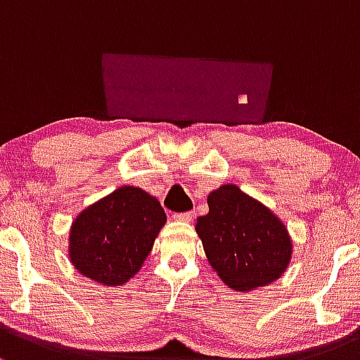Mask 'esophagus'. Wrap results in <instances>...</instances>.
Returning a JSON list of instances; mask_svg holds the SVG:
<instances>
[{
  "mask_svg": "<svg viewBox=\"0 0 360 360\" xmlns=\"http://www.w3.org/2000/svg\"><path fill=\"white\" fill-rule=\"evenodd\" d=\"M174 219L181 222H190L193 219V212H179V214H174Z\"/></svg>",
  "mask_w": 360,
  "mask_h": 360,
  "instance_id": "obj_1",
  "label": "esophagus"
}]
</instances>
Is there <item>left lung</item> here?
<instances>
[{"label":"left lung","mask_w":360,"mask_h":360,"mask_svg":"<svg viewBox=\"0 0 360 360\" xmlns=\"http://www.w3.org/2000/svg\"><path fill=\"white\" fill-rule=\"evenodd\" d=\"M209 214L196 221L210 266L236 291L276 281L288 267L291 240L272 212L234 184L209 195Z\"/></svg>","instance_id":"1"}]
</instances>
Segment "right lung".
I'll use <instances>...</instances> for the list:
<instances>
[{
  "label": "right lung",
  "mask_w": 360,
  "mask_h": 360,
  "mask_svg": "<svg viewBox=\"0 0 360 360\" xmlns=\"http://www.w3.org/2000/svg\"><path fill=\"white\" fill-rule=\"evenodd\" d=\"M167 217L146 191L124 186L79 214L70 229V260L81 274L122 285L139 271Z\"/></svg>",
  "instance_id": "right-lung-1"
}]
</instances>
